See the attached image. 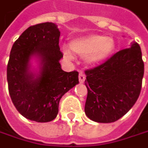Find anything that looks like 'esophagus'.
Wrapping results in <instances>:
<instances>
[{
	"instance_id": "1",
	"label": "esophagus",
	"mask_w": 148,
	"mask_h": 148,
	"mask_svg": "<svg viewBox=\"0 0 148 148\" xmlns=\"http://www.w3.org/2000/svg\"><path fill=\"white\" fill-rule=\"evenodd\" d=\"M78 79H79V82H80L81 84L84 82V80H85V74H84L83 71H80V72H79Z\"/></svg>"
}]
</instances>
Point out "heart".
<instances>
[{
    "instance_id": "1",
    "label": "heart",
    "mask_w": 148,
    "mask_h": 148,
    "mask_svg": "<svg viewBox=\"0 0 148 148\" xmlns=\"http://www.w3.org/2000/svg\"><path fill=\"white\" fill-rule=\"evenodd\" d=\"M71 49L80 56H85L89 64H98L106 59L115 48L114 40L102 35H88L72 40L70 42ZM66 47L63 48L64 56L72 58L73 54Z\"/></svg>"
}]
</instances>
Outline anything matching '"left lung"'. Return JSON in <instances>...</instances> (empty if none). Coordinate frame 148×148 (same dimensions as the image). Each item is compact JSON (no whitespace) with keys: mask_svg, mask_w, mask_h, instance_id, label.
Masks as SVG:
<instances>
[{"mask_svg":"<svg viewBox=\"0 0 148 148\" xmlns=\"http://www.w3.org/2000/svg\"><path fill=\"white\" fill-rule=\"evenodd\" d=\"M86 116L95 122L117 121L137 101L142 85L144 62L140 45L119 50L102 64L85 71Z\"/></svg>","mask_w":148,"mask_h":148,"instance_id":"obj_1","label":"left lung"}]
</instances>
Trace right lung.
<instances>
[{
	"mask_svg": "<svg viewBox=\"0 0 148 148\" xmlns=\"http://www.w3.org/2000/svg\"><path fill=\"white\" fill-rule=\"evenodd\" d=\"M59 36L55 23H39L28 28L12 46L7 67L9 95L16 110L29 120L56 119L61 98L78 84L77 71L61 68ZM34 56L38 58V73L31 71Z\"/></svg>",
	"mask_w": 148,
	"mask_h": 148,
	"instance_id": "1",
	"label": "right lung"
}]
</instances>
